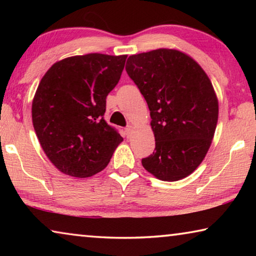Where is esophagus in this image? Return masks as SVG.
I'll list each match as a JSON object with an SVG mask.
<instances>
[{
  "label": "esophagus",
  "mask_w": 256,
  "mask_h": 256,
  "mask_svg": "<svg viewBox=\"0 0 256 256\" xmlns=\"http://www.w3.org/2000/svg\"><path fill=\"white\" fill-rule=\"evenodd\" d=\"M132 131H133V128L131 126V125H128V126L125 128V132H126V136H130V134L132 133Z\"/></svg>",
  "instance_id": "esophagus-1"
}]
</instances>
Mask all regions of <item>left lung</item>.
I'll use <instances>...</instances> for the list:
<instances>
[{"label":"left lung","mask_w":256,"mask_h":256,"mask_svg":"<svg viewBox=\"0 0 256 256\" xmlns=\"http://www.w3.org/2000/svg\"><path fill=\"white\" fill-rule=\"evenodd\" d=\"M125 70L148 104L154 134V151L142 166L167 182L192 174L218 122V100L206 72L190 56L167 48L130 56Z\"/></svg>","instance_id":"1"}]
</instances>
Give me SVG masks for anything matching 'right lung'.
Masks as SVG:
<instances>
[{"label":"right lung","mask_w":256,"mask_h":256,"mask_svg":"<svg viewBox=\"0 0 256 256\" xmlns=\"http://www.w3.org/2000/svg\"><path fill=\"white\" fill-rule=\"evenodd\" d=\"M126 55L64 58L42 76L32 100V124L60 172L89 177L102 172L123 141L104 118L106 97L118 84Z\"/></svg>","instance_id":"1"}]
</instances>
